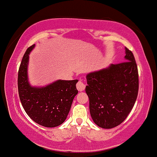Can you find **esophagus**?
<instances>
[{
  "instance_id": "esophagus-1",
  "label": "esophagus",
  "mask_w": 157,
  "mask_h": 157,
  "mask_svg": "<svg viewBox=\"0 0 157 157\" xmlns=\"http://www.w3.org/2000/svg\"><path fill=\"white\" fill-rule=\"evenodd\" d=\"M85 88H86V85L81 81V80H80V81L77 83V89L79 92H82V91L85 89Z\"/></svg>"
}]
</instances>
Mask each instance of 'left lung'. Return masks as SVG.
I'll list each match as a JSON object with an SVG mask.
<instances>
[{"label": "left lung", "mask_w": 157, "mask_h": 157, "mask_svg": "<svg viewBox=\"0 0 157 157\" xmlns=\"http://www.w3.org/2000/svg\"><path fill=\"white\" fill-rule=\"evenodd\" d=\"M124 61L86 75V92L89 110L98 127L111 129L124 121L130 113L139 91L137 65L131 51L125 48Z\"/></svg>", "instance_id": "obj_1"}]
</instances>
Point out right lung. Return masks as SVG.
<instances>
[{
  "label": "right lung",
  "instance_id": "right-lung-1",
  "mask_svg": "<svg viewBox=\"0 0 157 157\" xmlns=\"http://www.w3.org/2000/svg\"><path fill=\"white\" fill-rule=\"evenodd\" d=\"M35 44L27 48L22 58L18 76V94L26 113L36 123L45 127L62 124L69 113L74 98L78 93V80L56 81L44 86H31L28 78L30 53Z\"/></svg>",
  "mask_w": 157,
  "mask_h": 157
}]
</instances>
